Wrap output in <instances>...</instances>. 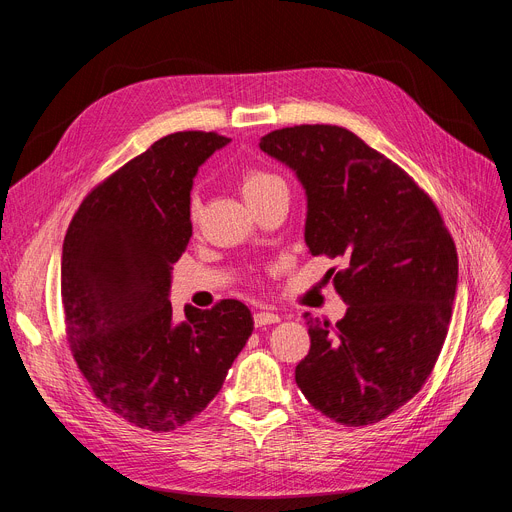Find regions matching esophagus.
Returning <instances> with one entry per match:
<instances>
[{
  "instance_id": "esophagus-1",
  "label": "esophagus",
  "mask_w": 512,
  "mask_h": 512,
  "mask_svg": "<svg viewBox=\"0 0 512 512\" xmlns=\"http://www.w3.org/2000/svg\"><path fill=\"white\" fill-rule=\"evenodd\" d=\"M280 315L274 311H257L255 313V326L263 328V326H270V324H278Z\"/></svg>"
}]
</instances>
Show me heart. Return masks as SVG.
I'll return each instance as SVG.
<instances>
[{"instance_id": "heart-1", "label": "heart", "mask_w": 512, "mask_h": 512, "mask_svg": "<svg viewBox=\"0 0 512 512\" xmlns=\"http://www.w3.org/2000/svg\"><path fill=\"white\" fill-rule=\"evenodd\" d=\"M282 188H288L286 180L280 174L272 172V170L247 168V170H242V174H240V191L249 203H255V201L267 197L274 191H282ZM188 211H191V218H197V211H199V199L197 197L191 199Z\"/></svg>"}]
</instances>
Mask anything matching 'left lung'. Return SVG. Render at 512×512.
<instances>
[{"label": "left lung", "instance_id": "1", "mask_svg": "<svg viewBox=\"0 0 512 512\" xmlns=\"http://www.w3.org/2000/svg\"><path fill=\"white\" fill-rule=\"evenodd\" d=\"M259 147L307 191L311 255L342 259L334 326L305 313L311 348L294 380L311 407L348 427L373 425L425 384L440 357L459 278L454 240L423 188L355 132L301 124Z\"/></svg>", "mask_w": 512, "mask_h": 512}]
</instances>
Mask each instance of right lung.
Instances as JSON below:
<instances>
[{
    "mask_svg": "<svg viewBox=\"0 0 512 512\" xmlns=\"http://www.w3.org/2000/svg\"><path fill=\"white\" fill-rule=\"evenodd\" d=\"M226 143L205 130L155 141L93 186L66 230L60 284L72 357L105 409L149 432L193 421L253 334L240 301L186 307L184 321L168 301L172 265L193 236V178Z\"/></svg>",
    "mask_w": 512,
    "mask_h": 512,
    "instance_id": "add662e5",
    "label": "right lung"
}]
</instances>
